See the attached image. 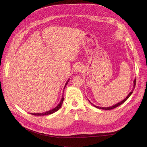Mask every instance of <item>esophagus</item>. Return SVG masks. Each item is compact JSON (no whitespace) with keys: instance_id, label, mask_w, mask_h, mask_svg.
I'll return each mask as SVG.
<instances>
[{"instance_id":"1","label":"esophagus","mask_w":147,"mask_h":147,"mask_svg":"<svg viewBox=\"0 0 147 147\" xmlns=\"http://www.w3.org/2000/svg\"><path fill=\"white\" fill-rule=\"evenodd\" d=\"M83 67L81 64H78L76 65L75 66V68H74V71L75 73H78V72H81L82 71H83Z\"/></svg>"}]
</instances>
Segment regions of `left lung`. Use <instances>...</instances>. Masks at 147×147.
I'll use <instances>...</instances> for the list:
<instances>
[{"label":"left lung","mask_w":147,"mask_h":147,"mask_svg":"<svg viewBox=\"0 0 147 147\" xmlns=\"http://www.w3.org/2000/svg\"><path fill=\"white\" fill-rule=\"evenodd\" d=\"M136 79H134V85H133V88H132V89L131 91L129 92V94L127 95V96L126 97L125 99H123V100H121V102H119L118 103H117V104L113 105L111 106V107H98V106H96V105H93L90 100H89V102H90L91 104H92L93 105H94V106L95 107H96V108H97V109H102V110H111V109H115V108L119 106L120 105H121L122 104H123L124 102H125V101H126V100L129 98V97H130V96L132 94V93L133 91L134 90V88H135V86H136Z\"/></svg>","instance_id":"1"}]
</instances>
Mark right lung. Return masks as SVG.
Instances as JSON below:
<instances>
[{
  "instance_id": "1",
  "label": "right lung",
  "mask_w": 147,
  "mask_h": 147,
  "mask_svg": "<svg viewBox=\"0 0 147 147\" xmlns=\"http://www.w3.org/2000/svg\"><path fill=\"white\" fill-rule=\"evenodd\" d=\"M69 80H70V79H69L67 81L66 83L65 84V86H64V89H65V86H66V85H67V84L68 83V82H69ZM63 101H64V96L63 95V96H62V99H61L60 102L59 103V104L57 105L55 108L53 109H51V110H49V111H47V112H43V113H31L30 114H32V115H36V116H44V115H47L52 114V113H53L56 112V111H57V110H58L61 108V107L62 106V104H63Z\"/></svg>"
}]
</instances>
